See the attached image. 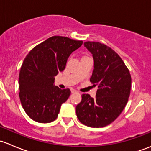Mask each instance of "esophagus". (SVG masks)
<instances>
[{
  "label": "esophagus",
  "mask_w": 151,
  "mask_h": 151,
  "mask_svg": "<svg viewBox=\"0 0 151 151\" xmlns=\"http://www.w3.org/2000/svg\"><path fill=\"white\" fill-rule=\"evenodd\" d=\"M71 93H77V91H76V90H74V89H71Z\"/></svg>",
  "instance_id": "obj_1"
}]
</instances>
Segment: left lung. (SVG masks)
Masks as SVG:
<instances>
[{
  "label": "left lung",
  "instance_id": "1",
  "mask_svg": "<svg viewBox=\"0 0 151 151\" xmlns=\"http://www.w3.org/2000/svg\"><path fill=\"white\" fill-rule=\"evenodd\" d=\"M84 45L93 58L90 81L98 85V89L95 98L82 95L76 113L83 124L101 128L113 122L122 112L130 95L132 78L124 62L110 47L96 42H86Z\"/></svg>",
  "mask_w": 151,
  "mask_h": 151
}]
</instances>
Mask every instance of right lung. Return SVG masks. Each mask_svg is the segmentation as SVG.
<instances>
[{
	"label": "right lung",
	"mask_w": 151,
	"mask_h": 151,
	"mask_svg": "<svg viewBox=\"0 0 151 151\" xmlns=\"http://www.w3.org/2000/svg\"><path fill=\"white\" fill-rule=\"evenodd\" d=\"M83 43L65 36H52L26 56L19 75V96L24 110L32 120L47 123L57 118L71 91L55 86V76L64 70L70 55Z\"/></svg>",
	"instance_id": "add662e5"
}]
</instances>
